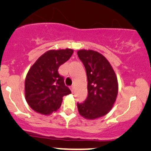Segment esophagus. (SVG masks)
I'll return each mask as SVG.
<instances>
[{
  "mask_svg": "<svg viewBox=\"0 0 151 151\" xmlns=\"http://www.w3.org/2000/svg\"><path fill=\"white\" fill-rule=\"evenodd\" d=\"M70 90H71V92H74V85H71V87H70Z\"/></svg>",
  "mask_w": 151,
  "mask_h": 151,
  "instance_id": "esophagus-1",
  "label": "esophagus"
}]
</instances>
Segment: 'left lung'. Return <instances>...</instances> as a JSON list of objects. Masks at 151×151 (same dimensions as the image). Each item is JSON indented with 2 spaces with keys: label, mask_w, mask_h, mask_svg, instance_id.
<instances>
[{
  "label": "left lung",
  "mask_w": 151,
  "mask_h": 151,
  "mask_svg": "<svg viewBox=\"0 0 151 151\" xmlns=\"http://www.w3.org/2000/svg\"><path fill=\"white\" fill-rule=\"evenodd\" d=\"M77 55L86 70L88 93L84 102L77 103L79 113L86 119H96L106 115L115 104L118 79L109 62L101 53L80 50Z\"/></svg>",
  "instance_id": "8db88e82"
}]
</instances>
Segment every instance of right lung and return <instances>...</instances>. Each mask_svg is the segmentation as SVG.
Wrapping results in <instances>:
<instances>
[{
  "instance_id": "obj_1",
  "label": "right lung",
  "mask_w": 151,
  "mask_h": 151,
  "mask_svg": "<svg viewBox=\"0 0 151 151\" xmlns=\"http://www.w3.org/2000/svg\"><path fill=\"white\" fill-rule=\"evenodd\" d=\"M74 50H48L29 69L25 81L27 103L38 113L49 115L61 106L63 97L71 93L58 73L60 66L72 55Z\"/></svg>"
}]
</instances>
